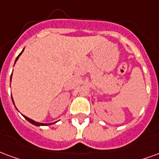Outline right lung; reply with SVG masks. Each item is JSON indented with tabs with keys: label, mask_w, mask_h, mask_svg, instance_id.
I'll return each instance as SVG.
<instances>
[{
	"label": "right lung",
	"mask_w": 159,
	"mask_h": 159,
	"mask_svg": "<svg viewBox=\"0 0 159 159\" xmlns=\"http://www.w3.org/2000/svg\"><path fill=\"white\" fill-rule=\"evenodd\" d=\"M23 50H24V49H23ZM23 51H22V52L20 53L19 56H17V58H16V61H15V63H16V61H17V59H18V57H19V56H21V54L23 53ZM12 100H13V99H12ZM23 117H24V118H25L26 120H28V121H29V122H30V123H32V124L35 125H52V124H53V123H50V124H44V123H39V122H36V121H34V120H31V119L28 118V117H27V116H23Z\"/></svg>",
	"instance_id": "obj_1"
}]
</instances>
